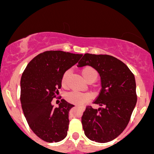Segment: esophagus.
Masks as SVG:
<instances>
[{
  "label": "esophagus",
  "instance_id": "esophagus-1",
  "mask_svg": "<svg viewBox=\"0 0 154 154\" xmlns=\"http://www.w3.org/2000/svg\"><path fill=\"white\" fill-rule=\"evenodd\" d=\"M79 106V107H80V109H82V110H83H83H84V109H85V107H84V106Z\"/></svg>",
  "mask_w": 154,
  "mask_h": 154
}]
</instances>
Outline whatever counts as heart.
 I'll use <instances>...</instances> for the list:
<instances>
[{
    "label": "heart",
    "instance_id": "1",
    "mask_svg": "<svg viewBox=\"0 0 154 154\" xmlns=\"http://www.w3.org/2000/svg\"><path fill=\"white\" fill-rule=\"evenodd\" d=\"M81 71L83 77L87 82H93L97 78V71H96L95 68L91 67V66H85L84 68H83ZM71 70H67L63 74V77H62V84L63 86L67 85L68 78L71 76ZM66 98L70 103H75V104H82V103H84L89 100V96L87 94L79 92V91H71L66 94Z\"/></svg>",
    "mask_w": 154,
    "mask_h": 154
}]
</instances>
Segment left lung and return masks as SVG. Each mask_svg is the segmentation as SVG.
I'll list each match as a JSON object with an SVG mask.
<instances>
[{
    "label": "left lung",
    "mask_w": 154,
    "mask_h": 154,
    "mask_svg": "<svg viewBox=\"0 0 154 154\" xmlns=\"http://www.w3.org/2000/svg\"><path fill=\"white\" fill-rule=\"evenodd\" d=\"M90 66L100 75L102 88L94 103L87 106L81 118L85 135L91 141L110 142L126 128L137 102L134 74L119 59L106 54H85L78 67Z\"/></svg>",
    "instance_id": "obj_1"
}]
</instances>
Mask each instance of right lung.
I'll use <instances>...</instances> for the list:
<instances>
[{
    "label": "right lung",
    "mask_w": 154,
    "mask_h": 154,
    "mask_svg": "<svg viewBox=\"0 0 154 154\" xmlns=\"http://www.w3.org/2000/svg\"><path fill=\"white\" fill-rule=\"evenodd\" d=\"M82 56L45 51L34 57L23 72L20 95L23 112L32 132L45 142H60L67 136L68 112L74 105L62 99L59 107H54L51 101L59 94L63 74Z\"/></svg>",
    "instance_id": "add662e5"
}]
</instances>
